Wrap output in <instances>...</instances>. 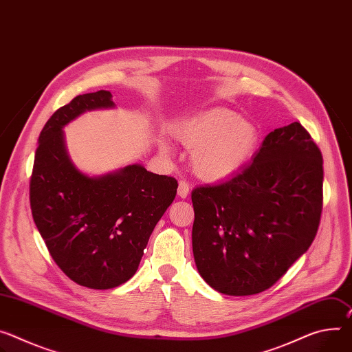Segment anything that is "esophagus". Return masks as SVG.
Returning a JSON list of instances; mask_svg holds the SVG:
<instances>
[{
  "label": "esophagus",
  "mask_w": 352,
  "mask_h": 352,
  "mask_svg": "<svg viewBox=\"0 0 352 352\" xmlns=\"http://www.w3.org/2000/svg\"><path fill=\"white\" fill-rule=\"evenodd\" d=\"M189 194V184L185 182V181H179L178 184V197L179 198H186Z\"/></svg>",
  "instance_id": "esophagus-1"
}]
</instances>
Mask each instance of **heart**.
<instances>
[{"label": "heart", "mask_w": 352, "mask_h": 352, "mask_svg": "<svg viewBox=\"0 0 352 352\" xmlns=\"http://www.w3.org/2000/svg\"><path fill=\"white\" fill-rule=\"evenodd\" d=\"M175 136L192 151L197 175L219 181L232 177L245 164L257 144L258 131L237 112L214 108L178 124Z\"/></svg>", "instance_id": "obj_1"}]
</instances>
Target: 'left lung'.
<instances>
[{
	"instance_id": "left-lung-1",
	"label": "left lung",
	"mask_w": 352,
	"mask_h": 352,
	"mask_svg": "<svg viewBox=\"0 0 352 352\" xmlns=\"http://www.w3.org/2000/svg\"><path fill=\"white\" fill-rule=\"evenodd\" d=\"M192 250L214 291L271 287L313 243L323 208V157L299 122L275 129L232 178L192 190Z\"/></svg>"
}]
</instances>
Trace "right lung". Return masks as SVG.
Instances as JSON below:
<instances>
[{"mask_svg":"<svg viewBox=\"0 0 352 352\" xmlns=\"http://www.w3.org/2000/svg\"><path fill=\"white\" fill-rule=\"evenodd\" d=\"M115 108L112 94H82L58 108L39 136L29 198L35 225L58 268L91 289H111L138 271L178 182L140 164L89 177L67 153L63 127L81 113Z\"/></svg>","mask_w":352,"mask_h":352,"instance_id":"obj_1","label":"right lung"}]
</instances>
